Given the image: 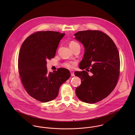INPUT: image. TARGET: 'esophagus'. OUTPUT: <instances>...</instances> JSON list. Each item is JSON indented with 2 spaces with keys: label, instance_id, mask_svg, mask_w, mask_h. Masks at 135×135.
I'll use <instances>...</instances> for the list:
<instances>
[{
  "label": "esophagus",
  "instance_id": "1",
  "mask_svg": "<svg viewBox=\"0 0 135 135\" xmlns=\"http://www.w3.org/2000/svg\"><path fill=\"white\" fill-rule=\"evenodd\" d=\"M71 76H75L74 73L73 72H71Z\"/></svg>",
  "mask_w": 135,
  "mask_h": 135
}]
</instances>
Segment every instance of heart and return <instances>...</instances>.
Returning a JSON list of instances; mask_svg holds the SVG:
<instances>
[{"mask_svg":"<svg viewBox=\"0 0 135 135\" xmlns=\"http://www.w3.org/2000/svg\"><path fill=\"white\" fill-rule=\"evenodd\" d=\"M69 46L70 47V48L73 50L77 47H80V46L79 45L78 43H77L76 41H70V42L69 43ZM75 64V63L74 62H65L63 63V65L67 68V69H72L73 68L74 65Z\"/></svg>","mask_w":135,"mask_h":135,"instance_id":"b5f03b06","label":"heart"}]
</instances>
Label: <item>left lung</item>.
I'll return each mask as SVG.
<instances>
[{
    "instance_id": "8db88e82",
    "label": "left lung",
    "mask_w": 135,
    "mask_h": 135,
    "mask_svg": "<svg viewBox=\"0 0 135 135\" xmlns=\"http://www.w3.org/2000/svg\"><path fill=\"white\" fill-rule=\"evenodd\" d=\"M74 36L85 48L79 68L93 74L89 76L85 71L75 72L81 80L76 95L84 102L96 103L108 96L115 87L119 75V53L112 39L101 31H79Z\"/></svg>"
}]
</instances>
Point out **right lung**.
Instances as JSON below:
<instances>
[{
  "mask_svg": "<svg viewBox=\"0 0 135 135\" xmlns=\"http://www.w3.org/2000/svg\"><path fill=\"white\" fill-rule=\"evenodd\" d=\"M65 34L54 31L36 32L26 39L20 50L19 74L27 93L42 102L58 96L61 85L71 76L69 70L58 69L48 72L47 60L54 58Z\"/></svg>",
  "mask_w": 135,
  "mask_h": 135,
  "instance_id": "add662e5",
  "label": "right lung"
}]
</instances>
